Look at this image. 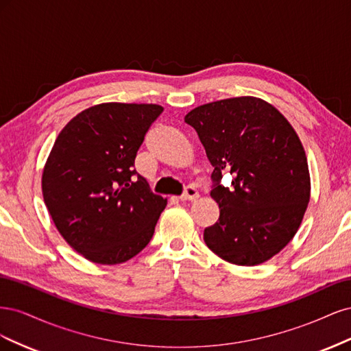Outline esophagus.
Instances as JSON below:
<instances>
[{
	"label": "esophagus",
	"instance_id": "1",
	"mask_svg": "<svg viewBox=\"0 0 351 351\" xmlns=\"http://www.w3.org/2000/svg\"><path fill=\"white\" fill-rule=\"evenodd\" d=\"M197 197H199L197 190L193 186H187L184 189V193L180 196V200H183V202H186V200H196Z\"/></svg>",
	"mask_w": 351,
	"mask_h": 351
}]
</instances>
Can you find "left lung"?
I'll return each mask as SVG.
<instances>
[{"instance_id":"obj_1","label":"left lung","mask_w":351,"mask_h":351,"mask_svg":"<svg viewBox=\"0 0 351 351\" xmlns=\"http://www.w3.org/2000/svg\"><path fill=\"white\" fill-rule=\"evenodd\" d=\"M212 171L219 218L205 228L221 259L253 267L281 252L299 230L311 199V176L299 136L271 104L254 97L221 99L190 111ZM230 172L231 188L220 184Z\"/></svg>"}]
</instances>
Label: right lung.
I'll list each match as a JSON object with an SVG mask.
<instances>
[{
  "label": "right lung",
  "mask_w": 351,
  "mask_h": 351,
  "mask_svg": "<svg viewBox=\"0 0 351 351\" xmlns=\"http://www.w3.org/2000/svg\"><path fill=\"white\" fill-rule=\"evenodd\" d=\"M155 104H99L58 134L42 174V195L60 234L90 262L117 265L151 241L167 199L134 169Z\"/></svg>",
  "instance_id": "obj_1"
}]
</instances>
